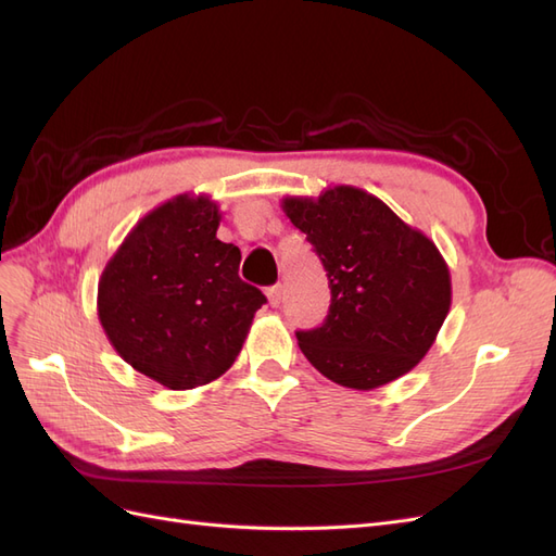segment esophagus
Instances as JSON below:
<instances>
[{"mask_svg":"<svg viewBox=\"0 0 556 556\" xmlns=\"http://www.w3.org/2000/svg\"><path fill=\"white\" fill-rule=\"evenodd\" d=\"M266 296H268V304H271L274 308L280 306V301H282V285L278 282V285H274V288H268V290H266Z\"/></svg>","mask_w":556,"mask_h":556,"instance_id":"1","label":"esophagus"}]
</instances>
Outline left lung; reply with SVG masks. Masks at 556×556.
I'll return each instance as SVG.
<instances>
[{
  "instance_id": "8db88e82",
  "label": "left lung",
  "mask_w": 556,
  "mask_h": 556,
  "mask_svg": "<svg viewBox=\"0 0 556 556\" xmlns=\"http://www.w3.org/2000/svg\"><path fill=\"white\" fill-rule=\"evenodd\" d=\"M282 211L323 262L331 304L325 323L296 331L306 359L350 390L408 374L443 327L452 285L439 248L374 194L336 185Z\"/></svg>"
}]
</instances>
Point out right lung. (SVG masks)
<instances>
[{"instance_id": "1", "label": "right lung", "mask_w": 556, "mask_h": 556, "mask_svg": "<svg viewBox=\"0 0 556 556\" xmlns=\"http://www.w3.org/2000/svg\"><path fill=\"white\" fill-rule=\"evenodd\" d=\"M220 211L178 194L137 223L106 264L97 313L131 368L192 390L237 362L266 296L239 278L241 250L215 237Z\"/></svg>"}]
</instances>
